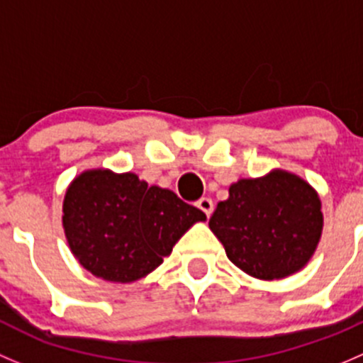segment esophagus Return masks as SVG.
Listing matches in <instances>:
<instances>
[{
  "label": "esophagus",
  "instance_id": "esophagus-1",
  "mask_svg": "<svg viewBox=\"0 0 363 363\" xmlns=\"http://www.w3.org/2000/svg\"><path fill=\"white\" fill-rule=\"evenodd\" d=\"M196 206L201 209V211H204V215L209 216L213 213V201L209 199V197H201L199 201L196 203Z\"/></svg>",
  "mask_w": 363,
  "mask_h": 363
}]
</instances>
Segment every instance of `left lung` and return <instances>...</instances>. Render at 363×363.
I'll list each match as a JSON object with an SVG mask.
<instances>
[{
    "label": "left lung",
    "mask_w": 363,
    "mask_h": 363,
    "mask_svg": "<svg viewBox=\"0 0 363 363\" xmlns=\"http://www.w3.org/2000/svg\"><path fill=\"white\" fill-rule=\"evenodd\" d=\"M209 229L242 272L265 281L283 279L315 255L323 230L321 201L301 177L272 169L233 183Z\"/></svg>",
    "instance_id": "left-lung-1"
}]
</instances>
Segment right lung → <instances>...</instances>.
Wrapping results in <instances>:
<instances>
[{
	"label": "right lung",
	"instance_id": "obj_1",
	"mask_svg": "<svg viewBox=\"0 0 363 363\" xmlns=\"http://www.w3.org/2000/svg\"><path fill=\"white\" fill-rule=\"evenodd\" d=\"M201 209L134 173L87 169L66 189L62 227L71 253L104 281L133 283L162 264Z\"/></svg>",
	"mask_w": 363,
	"mask_h": 363
}]
</instances>
